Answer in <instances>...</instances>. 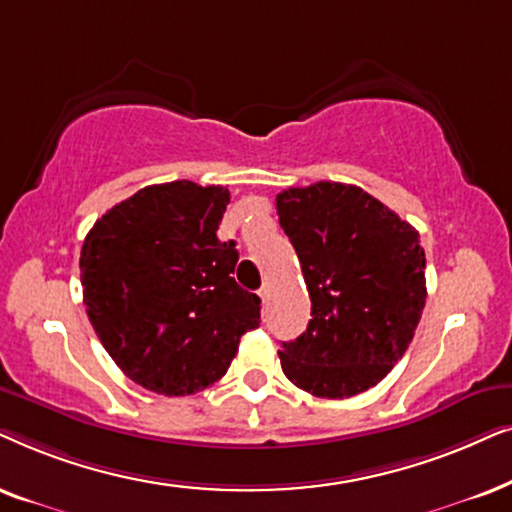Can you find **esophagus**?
Returning <instances> with one entry per match:
<instances>
[{"instance_id":"obj_1","label":"esophagus","mask_w":512,"mask_h":512,"mask_svg":"<svg viewBox=\"0 0 512 512\" xmlns=\"http://www.w3.org/2000/svg\"><path fill=\"white\" fill-rule=\"evenodd\" d=\"M257 295H260L262 302L267 304V299H269V285H264V288H260V292H257Z\"/></svg>"}]
</instances>
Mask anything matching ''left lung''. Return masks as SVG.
<instances>
[{"mask_svg":"<svg viewBox=\"0 0 512 512\" xmlns=\"http://www.w3.org/2000/svg\"><path fill=\"white\" fill-rule=\"evenodd\" d=\"M311 320L278 351L285 377L316 398H351L403 358L426 304L419 231L356 185L316 182L276 196Z\"/></svg>","mask_w":512,"mask_h":512,"instance_id":"obj_1","label":"left lung"}]
</instances>
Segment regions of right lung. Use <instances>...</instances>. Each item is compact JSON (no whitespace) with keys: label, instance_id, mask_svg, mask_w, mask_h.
Instances as JSON below:
<instances>
[{"label":"right lung","instance_id":"obj_1","mask_svg":"<svg viewBox=\"0 0 512 512\" xmlns=\"http://www.w3.org/2000/svg\"><path fill=\"white\" fill-rule=\"evenodd\" d=\"M227 203V187H145L109 208L81 245L88 320L121 372L147 391L213 386L260 325V297L231 276L236 243L217 238Z\"/></svg>","mask_w":512,"mask_h":512}]
</instances>
